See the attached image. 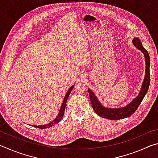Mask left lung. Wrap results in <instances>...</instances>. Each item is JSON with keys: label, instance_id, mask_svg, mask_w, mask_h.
I'll use <instances>...</instances> for the list:
<instances>
[{"label": "left lung", "instance_id": "1", "mask_svg": "<svg viewBox=\"0 0 158 158\" xmlns=\"http://www.w3.org/2000/svg\"><path fill=\"white\" fill-rule=\"evenodd\" d=\"M133 44L136 48L140 50L144 54L146 62V75L144 77V80L142 84V86L139 93L134 100L131 102L129 105L123 106L121 108L117 109H109L101 105L100 101L96 97L95 95L89 89V93L91 105L93 106V110L96 114L99 115L100 117L104 118H107L110 120H120L127 118L135 113L137 110L139 106L140 105L141 101L143 100L144 96L146 95L147 91H148L149 85H150V56L147 51L144 49L142 46L141 40L137 37H135L132 40Z\"/></svg>", "mask_w": 158, "mask_h": 158}]
</instances>
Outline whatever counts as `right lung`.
I'll use <instances>...</instances> for the list:
<instances>
[{"label": "right lung", "instance_id": "add662e5", "mask_svg": "<svg viewBox=\"0 0 158 158\" xmlns=\"http://www.w3.org/2000/svg\"><path fill=\"white\" fill-rule=\"evenodd\" d=\"M74 86V85H72V86L69 88V89L68 90V92H67L66 95H65V98L63 99V103L62 105H61L60 106V109L59 110V113H58V116H56V118H55V119L53 120V121L49 123L48 124L46 125H33L35 127H37V128H41V129H44V128H48V127H51L53 126L54 125H56L58 123H59V121L62 118L63 115H64V112H65V105H66V102H67V100H68V98L69 97V94H70V93L72 90H73V88Z\"/></svg>", "mask_w": 158, "mask_h": 158}]
</instances>
